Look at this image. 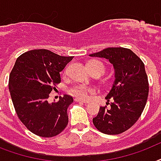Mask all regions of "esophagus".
<instances>
[{
	"label": "esophagus",
	"instance_id": "esophagus-1",
	"mask_svg": "<svg viewBox=\"0 0 161 161\" xmlns=\"http://www.w3.org/2000/svg\"><path fill=\"white\" fill-rule=\"evenodd\" d=\"M76 102H78V103H88L89 102L87 100H83V99H79V98H75Z\"/></svg>",
	"mask_w": 161,
	"mask_h": 161
}]
</instances>
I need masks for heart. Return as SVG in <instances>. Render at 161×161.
Instances as JSON below:
<instances>
[{
  "instance_id": "b5f03b06",
  "label": "heart",
  "mask_w": 161,
  "mask_h": 161,
  "mask_svg": "<svg viewBox=\"0 0 161 161\" xmlns=\"http://www.w3.org/2000/svg\"><path fill=\"white\" fill-rule=\"evenodd\" d=\"M88 68L89 69H98L101 71V73H103L105 70V66L103 63H101L99 61H90L88 63ZM69 93L73 96L76 98H79V99H87L91 94H94L95 93V89L93 88H89L85 85H76L73 87L72 88L69 89Z\"/></svg>"
}]
</instances>
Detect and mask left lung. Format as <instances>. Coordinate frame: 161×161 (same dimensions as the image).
Masks as SVG:
<instances>
[{
  "instance_id": "1",
  "label": "left lung",
  "mask_w": 161,
  "mask_h": 161,
  "mask_svg": "<svg viewBox=\"0 0 161 161\" xmlns=\"http://www.w3.org/2000/svg\"><path fill=\"white\" fill-rule=\"evenodd\" d=\"M91 57L104 58L115 69V80L93 123L106 135L125 132L139 119L147 102L149 82L142 60L130 49L108 47ZM109 105V106H108Z\"/></svg>"
}]
</instances>
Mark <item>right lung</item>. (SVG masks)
<instances>
[{
	"label": "right lung",
	"instance_id": "add662e5",
	"mask_svg": "<svg viewBox=\"0 0 161 161\" xmlns=\"http://www.w3.org/2000/svg\"><path fill=\"white\" fill-rule=\"evenodd\" d=\"M73 57H63L47 49H34L19 56L10 77L9 89L21 122L40 137L59 135L68 123L69 95L48 103L49 94L60 83V72Z\"/></svg>",
	"mask_w": 161,
	"mask_h": 161
}]
</instances>
